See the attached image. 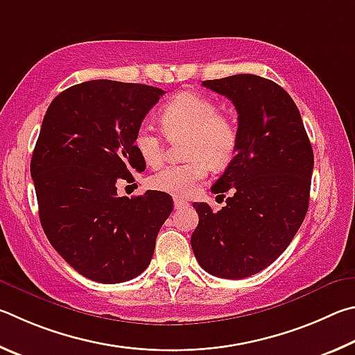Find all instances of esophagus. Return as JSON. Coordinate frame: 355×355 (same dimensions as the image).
<instances>
[{
    "instance_id": "34e87169",
    "label": "esophagus",
    "mask_w": 355,
    "mask_h": 355,
    "mask_svg": "<svg viewBox=\"0 0 355 355\" xmlns=\"http://www.w3.org/2000/svg\"><path fill=\"white\" fill-rule=\"evenodd\" d=\"M189 206V202L185 200H181V198H174V209H181V207H185Z\"/></svg>"
}]
</instances>
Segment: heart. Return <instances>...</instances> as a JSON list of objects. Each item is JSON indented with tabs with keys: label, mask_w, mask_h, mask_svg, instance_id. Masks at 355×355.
Returning <instances> with one entry per match:
<instances>
[{
	"label": "heart",
	"mask_w": 355,
	"mask_h": 355,
	"mask_svg": "<svg viewBox=\"0 0 355 355\" xmlns=\"http://www.w3.org/2000/svg\"><path fill=\"white\" fill-rule=\"evenodd\" d=\"M160 124L166 135H187L185 164L166 165L148 179L149 187L173 196H191L215 168L231 164L239 148V128L231 116L220 114L216 104L196 93L174 96L160 112ZM134 149L149 166L162 162L164 145L151 124L141 123L132 140Z\"/></svg>",
	"instance_id": "b5f03b06"
}]
</instances>
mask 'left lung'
<instances>
[{"instance_id":"left-lung-1","label":"left lung","mask_w":355,"mask_h":355,"mask_svg":"<svg viewBox=\"0 0 355 355\" xmlns=\"http://www.w3.org/2000/svg\"><path fill=\"white\" fill-rule=\"evenodd\" d=\"M229 98L239 114V148L214 193L231 190L214 212L195 202V257L210 275H257L287 250L309 209L313 149L300 110L281 85L256 74L202 80Z\"/></svg>"}]
</instances>
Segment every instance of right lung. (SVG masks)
Listing matches in <instances>:
<instances>
[{
	"label": "right lung",
	"mask_w": 355,
	"mask_h": 355,
	"mask_svg": "<svg viewBox=\"0 0 355 355\" xmlns=\"http://www.w3.org/2000/svg\"><path fill=\"white\" fill-rule=\"evenodd\" d=\"M162 95L145 84L87 80L59 93L42 121L31 159L42 227L62 259L95 282L145 271L173 210L164 191L116 193L121 179L145 170L132 140Z\"/></svg>",
	"instance_id": "1"
}]
</instances>
